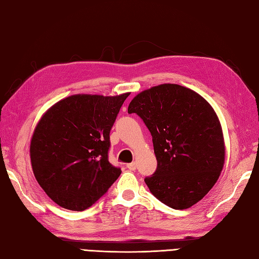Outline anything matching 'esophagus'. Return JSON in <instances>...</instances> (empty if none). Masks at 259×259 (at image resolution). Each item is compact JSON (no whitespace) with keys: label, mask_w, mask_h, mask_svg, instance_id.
<instances>
[{"label":"esophagus","mask_w":259,"mask_h":259,"mask_svg":"<svg viewBox=\"0 0 259 259\" xmlns=\"http://www.w3.org/2000/svg\"><path fill=\"white\" fill-rule=\"evenodd\" d=\"M126 168H128L129 170H131V171H134V170L137 169V164H136V162L128 163V164H126Z\"/></svg>","instance_id":"obj_1"}]
</instances>
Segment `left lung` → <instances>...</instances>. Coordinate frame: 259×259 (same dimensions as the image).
I'll return each instance as SVG.
<instances>
[{
    "label": "left lung",
    "mask_w": 259,
    "mask_h": 259,
    "mask_svg": "<svg viewBox=\"0 0 259 259\" xmlns=\"http://www.w3.org/2000/svg\"><path fill=\"white\" fill-rule=\"evenodd\" d=\"M152 136L157 170L145 183L174 209H187L205 197L221 176L225 141L210 104L188 88L163 83L138 93L128 107Z\"/></svg>",
    "instance_id": "8db88e82"
}]
</instances>
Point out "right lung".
I'll use <instances>...</instances> for the list:
<instances>
[{"label":"right lung","mask_w":259,"mask_h":259,"mask_svg":"<svg viewBox=\"0 0 259 259\" xmlns=\"http://www.w3.org/2000/svg\"><path fill=\"white\" fill-rule=\"evenodd\" d=\"M128 96L73 95L43 113L31 139V164L60 207L84 210L118 179L121 170L108 159L110 130Z\"/></svg>","instance_id":"obj_1"}]
</instances>
